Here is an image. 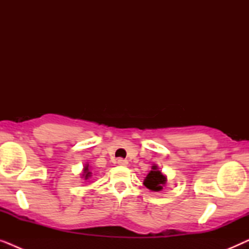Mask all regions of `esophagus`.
Returning a JSON list of instances; mask_svg holds the SVG:
<instances>
[{"mask_svg": "<svg viewBox=\"0 0 249 249\" xmlns=\"http://www.w3.org/2000/svg\"><path fill=\"white\" fill-rule=\"evenodd\" d=\"M118 164L121 165V166H125V165H128V161H127V160H124V159H119L118 160Z\"/></svg>", "mask_w": 249, "mask_h": 249, "instance_id": "34e87169", "label": "esophagus"}]
</instances>
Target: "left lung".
<instances>
[{
	"label": "left lung",
	"mask_w": 249,
	"mask_h": 249,
	"mask_svg": "<svg viewBox=\"0 0 249 249\" xmlns=\"http://www.w3.org/2000/svg\"><path fill=\"white\" fill-rule=\"evenodd\" d=\"M166 178L162 175L161 171H159L158 166L154 165L152 168V171L148 173L144 180V185L147 187L148 189L153 190V192H160L163 189V186L165 185Z\"/></svg>",
	"instance_id": "8db88e82"
}]
</instances>
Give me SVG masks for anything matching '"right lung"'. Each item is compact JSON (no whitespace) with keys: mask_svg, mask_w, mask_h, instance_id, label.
I'll use <instances>...</instances> for the list:
<instances>
[{"mask_svg":"<svg viewBox=\"0 0 249 249\" xmlns=\"http://www.w3.org/2000/svg\"><path fill=\"white\" fill-rule=\"evenodd\" d=\"M90 171H89V170H88V165H86V166H85V168H84V177H85V179H88V178H89V177H90Z\"/></svg>","mask_w":249,"mask_h":249,"instance_id":"obj_1","label":"right lung"}]
</instances>
